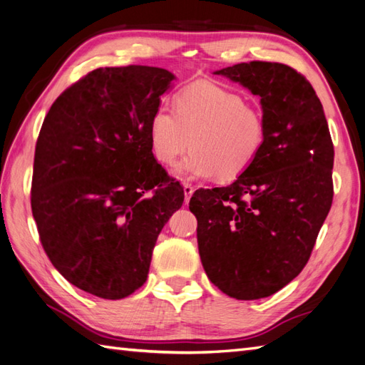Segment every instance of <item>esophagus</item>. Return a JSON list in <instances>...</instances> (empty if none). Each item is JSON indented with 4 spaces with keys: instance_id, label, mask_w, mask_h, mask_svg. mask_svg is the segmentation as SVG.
I'll return each instance as SVG.
<instances>
[{
    "instance_id": "34e87169",
    "label": "esophagus",
    "mask_w": 365,
    "mask_h": 365,
    "mask_svg": "<svg viewBox=\"0 0 365 365\" xmlns=\"http://www.w3.org/2000/svg\"><path fill=\"white\" fill-rule=\"evenodd\" d=\"M192 192H194V186H192V185H190V183H183L185 203H186V202H190V199H191V196H192Z\"/></svg>"
}]
</instances>
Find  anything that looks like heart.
I'll list each match as a JSON object with an SVG mask.
<instances>
[{
	"mask_svg": "<svg viewBox=\"0 0 365 365\" xmlns=\"http://www.w3.org/2000/svg\"><path fill=\"white\" fill-rule=\"evenodd\" d=\"M175 113L165 107L152 115V155L171 166L185 152L192 154L175 169L182 179H238L255 162L266 138L261 110L240 93L199 81L177 93Z\"/></svg>",
	"mask_w": 365,
	"mask_h": 365,
	"instance_id": "obj_1",
	"label": "heart"
}]
</instances>
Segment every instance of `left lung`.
<instances>
[{
	"label": "left lung",
	"mask_w": 365,
	"mask_h": 365,
	"mask_svg": "<svg viewBox=\"0 0 365 365\" xmlns=\"http://www.w3.org/2000/svg\"><path fill=\"white\" fill-rule=\"evenodd\" d=\"M215 74L259 98L266 138L232 185L192 194L199 255L224 294L264 299L309 259L333 202V141L314 88L291 66L249 62Z\"/></svg>",
	"instance_id": "1"
}]
</instances>
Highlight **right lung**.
I'll return each instance as SVG.
<instances>
[{
    "label": "right lung",
    "mask_w": 365,
    "mask_h": 365,
    "mask_svg": "<svg viewBox=\"0 0 365 365\" xmlns=\"http://www.w3.org/2000/svg\"><path fill=\"white\" fill-rule=\"evenodd\" d=\"M175 76L98 68L51 106L34 157L31 207L53 266L120 300L144 284L160 232L183 203L150 150L149 123Z\"/></svg>",
    "instance_id": "add662e5"
}]
</instances>
